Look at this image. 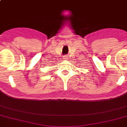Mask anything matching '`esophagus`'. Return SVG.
Masks as SVG:
<instances>
[{"label": "esophagus", "mask_w": 127, "mask_h": 127, "mask_svg": "<svg viewBox=\"0 0 127 127\" xmlns=\"http://www.w3.org/2000/svg\"><path fill=\"white\" fill-rule=\"evenodd\" d=\"M64 59H66V60L68 59V57H67V56H64Z\"/></svg>", "instance_id": "1"}]
</instances>
